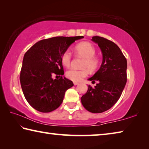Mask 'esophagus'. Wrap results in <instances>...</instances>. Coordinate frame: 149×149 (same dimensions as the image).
Wrapping results in <instances>:
<instances>
[{"label": "esophagus", "mask_w": 149, "mask_h": 149, "mask_svg": "<svg viewBox=\"0 0 149 149\" xmlns=\"http://www.w3.org/2000/svg\"><path fill=\"white\" fill-rule=\"evenodd\" d=\"M79 84V83L78 82H77V81H74V85H78Z\"/></svg>", "instance_id": "esophagus-1"}]
</instances>
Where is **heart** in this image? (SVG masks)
Here are the masks:
<instances>
[{"mask_svg": "<svg viewBox=\"0 0 149 149\" xmlns=\"http://www.w3.org/2000/svg\"><path fill=\"white\" fill-rule=\"evenodd\" d=\"M75 54L82 57L81 67L84 69L76 70L71 68L65 72V76L74 81H79L82 78L86 77L88 74L87 68L90 72H94L97 69L100 64V58L96 56V49L92 44L88 42H83L76 45L74 49ZM72 55L69 50L63 52L61 56L62 64L65 67L70 66L72 62Z\"/></svg>", "mask_w": 149, "mask_h": 149, "instance_id": "obj_1", "label": "heart"}]
</instances>
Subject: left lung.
<instances>
[{
	"mask_svg": "<svg viewBox=\"0 0 149 149\" xmlns=\"http://www.w3.org/2000/svg\"><path fill=\"white\" fill-rule=\"evenodd\" d=\"M92 41L99 45L102 52L100 69L92 77L97 81L81 98L85 109L92 113H101L109 110L119 100L127 82V60L116 44L104 37H93Z\"/></svg>",
	"mask_w": 149,
	"mask_h": 149,
	"instance_id": "obj_1",
	"label": "left lung"
}]
</instances>
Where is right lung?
Returning a JSON list of instances; mask_svg holds the SVG:
<instances>
[{"label": "right lung", "instance_id": "obj_1", "mask_svg": "<svg viewBox=\"0 0 149 149\" xmlns=\"http://www.w3.org/2000/svg\"><path fill=\"white\" fill-rule=\"evenodd\" d=\"M84 36L55 37L41 40L25 53L19 79L24 97L29 104L41 112H50L62 104L72 81L62 77L63 52L75 40ZM54 74L60 77L53 80Z\"/></svg>", "mask_w": 149, "mask_h": 149}]
</instances>
